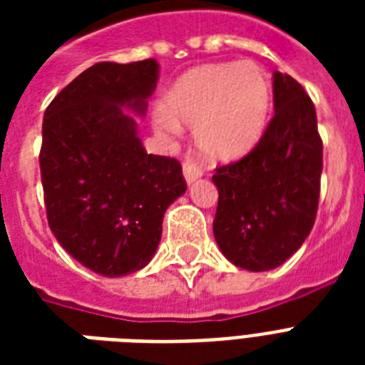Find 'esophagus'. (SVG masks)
I'll use <instances>...</instances> for the list:
<instances>
[{"instance_id":"34e87169","label":"esophagus","mask_w":365,"mask_h":365,"mask_svg":"<svg viewBox=\"0 0 365 365\" xmlns=\"http://www.w3.org/2000/svg\"><path fill=\"white\" fill-rule=\"evenodd\" d=\"M200 176H202V170H200L199 165H197L191 157H187V159L183 160V178H185V182H187L189 185L193 182H197Z\"/></svg>"}]
</instances>
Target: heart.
I'll list each match as a JSON object with an SVG mask.
<instances>
[{
  "mask_svg": "<svg viewBox=\"0 0 365 365\" xmlns=\"http://www.w3.org/2000/svg\"><path fill=\"white\" fill-rule=\"evenodd\" d=\"M165 110L153 115L159 130L197 128V148L212 163L244 159L259 143L272 110L267 71L252 60L191 68L172 83Z\"/></svg>",
  "mask_w": 365,
  "mask_h": 365,
  "instance_id": "obj_1",
  "label": "heart"
}]
</instances>
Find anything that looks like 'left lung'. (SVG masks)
<instances>
[{"label":"left lung","mask_w":365,"mask_h":365,"mask_svg":"<svg viewBox=\"0 0 365 365\" xmlns=\"http://www.w3.org/2000/svg\"><path fill=\"white\" fill-rule=\"evenodd\" d=\"M274 117L244 159L217 168L214 237L233 265L271 271L301 248L314 225L322 174L317 110L299 83L272 73Z\"/></svg>","instance_id":"left-lung-1"}]
</instances>
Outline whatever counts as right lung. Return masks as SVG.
<instances>
[{"instance_id":"add662e5","label":"right lung","mask_w":365,"mask_h":365,"mask_svg":"<svg viewBox=\"0 0 365 365\" xmlns=\"http://www.w3.org/2000/svg\"><path fill=\"white\" fill-rule=\"evenodd\" d=\"M159 81L157 60L100 62L48 104L39 153L48 227L68 254L102 277L148 265L166 208L185 193L182 165L148 155L136 117Z\"/></svg>"}]
</instances>
